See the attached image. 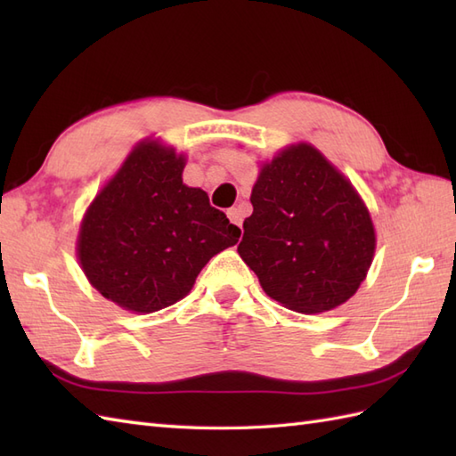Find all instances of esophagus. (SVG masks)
<instances>
[{
  "mask_svg": "<svg viewBox=\"0 0 456 456\" xmlns=\"http://www.w3.org/2000/svg\"><path fill=\"white\" fill-rule=\"evenodd\" d=\"M227 216H229V219H231V223H235L237 227H243V213H240L239 208H231V209L227 211Z\"/></svg>",
  "mask_w": 456,
  "mask_h": 456,
  "instance_id": "obj_1",
  "label": "esophagus"
}]
</instances>
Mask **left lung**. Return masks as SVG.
<instances>
[{
	"instance_id": "8db88e82",
	"label": "left lung",
	"mask_w": 456,
	"mask_h": 456,
	"mask_svg": "<svg viewBox=\"0 0 456 456\" xmlns=\"http://www.w3.org/2000/svg\"><path fill=\"white\" fill-rule=\"evenodd\" d=\"M239 255L265 292L299 314L341 305L364 280L374 256L368 209L341 172L312 144L289 147L250 193Z\"/></svg>"
}]
</instances>
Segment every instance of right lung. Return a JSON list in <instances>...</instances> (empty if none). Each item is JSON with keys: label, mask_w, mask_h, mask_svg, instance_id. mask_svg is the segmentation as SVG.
Instances as JSON below:
<instances>
[{"label": "right lung", "mask_w": 456, "mask_h": 456, "mask_svg": "<svg viewBox=\"0 0 456 456\" xmlns=\"http://www.w3.org/2000/svg\"><path fill=\"white\" fill-rule=\"evenodd\" d=\"M182 170L172 149L139 144L82 221V270L103 297L131 312L176 304L208 260L240 237L206 191L182 182Z\"/></svg>", "instance_id": "add662e5"}]
</instances>
